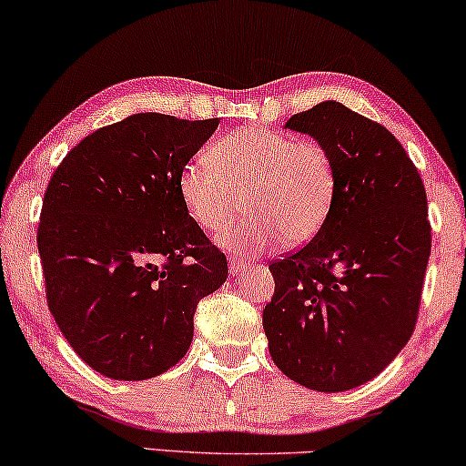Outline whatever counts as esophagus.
<instances>
[{"label": "esophagus", "instance_id": "34e87169", "mask_svg": "<svg viewBox=\"0 0 466 466\" xmlns=\"http://www.w3.org/2000/svg\"><path fill=\"white\" fill-rule=\"evenodd\" d=\"M248 267H249V262L243 260V258H238V256L228 258V270H231L233 275L243 273V270H248Z\"/></svg>", "mask_w": 466, "mask_h": 466}]
</instances>
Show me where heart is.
<instances>
[{
  "label": "heart",
  "mask_w": 466,
  "mask_h": 466,
  "mask_svg": "<svg viewBox=\"0 0 466 466\" xmlns=\"http://www.w3.org/2000/svg\"><path fill=\"white\" fill-rule=\"evenodd\" d=\"M177 189L193 223L206 233L231 225L239 196H246L249 217L220 243L260 254L283 238L288 246H299L319 233L333 206L335 167L317 139L249 127L185 162Z\"/></svg>",
  "instance_id": "heart-1"
}]
</instances>
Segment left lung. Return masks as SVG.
Segmentation results:
<instances>
[{"label": "left lung", "instance_id": "obj_1", "mask_svg": "<svg viewBox=\"0 0 466 466\" xmlns=\"http://www.w3.org/2000/svg\"><path fill=\"white\" fill-rule=\"evenodd\" d=\"M285 128L329 149L335 198L319 233L268 267V352L308 390L348 391L381 373L417 325L431 254L425 187L388 128L335 99Z\"/></svg>", "mask_w": 466, "mask_h": 466}]
</instances>
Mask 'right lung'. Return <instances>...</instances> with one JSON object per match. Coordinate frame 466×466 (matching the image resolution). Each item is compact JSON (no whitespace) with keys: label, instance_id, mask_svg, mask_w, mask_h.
Returning a JSON list of instances; mask_svg holds the SVG:
<instances>
[{"label":"right lung","instance_id":"obj_1","mask_svg":"<svg viewBox=\"0 0 466 466\" xmlns=\"http://www.w3.org/2000/svg\"><path fill=\"white\" fill-rule=\"evenodd\" d=\"M218 123L133 114L70 149L47 185L37 246L49 312L104 377L143 381L175 367L198 302L227 281L225 254L177 189Z\"/></svg>","mask_w":466,"mask_h":466}]
</instances>
